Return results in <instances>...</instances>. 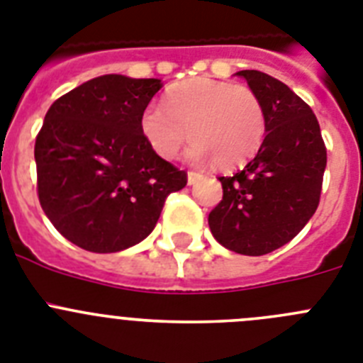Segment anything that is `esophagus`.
I'll use <instances>...</instances> for the list:
<instances>
[{
  "label": "esophagus",
  "mask_w": 363,
  "mask_h": 363,
  "mask_svg": "<svg viewBox=\"0 0 363 363\" xmlns=\"http://www.w3.org/2000/svg\"><path fill=\"white\" fill-rule=\"evenodd\" d=\"M200 178H201V174H198V172H187V184L189 185H194Z\"/></svg>",
  "instance_id": "esophagus-1"
}]
</instances>
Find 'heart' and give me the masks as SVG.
<instances>
[{
    "label": "heart",
    "mask_w": 363,
    "mask_h": 363,
    "mask_svg": "<svg viewBox=\"0 0 363 363\" xmlns=\"http://www.w3.org/2000/svg\"><path fill=\"white\" fill-rule=\"evenodd\" d=\"M140 129L163 160L176 158L191 136V162L214 160L220 167H234L247 162L264 142L265 114L249 86L196 78L172 89L165 105H147Z\"/></svg>",
    "instance_id": "obj_1"
}]
</instances>
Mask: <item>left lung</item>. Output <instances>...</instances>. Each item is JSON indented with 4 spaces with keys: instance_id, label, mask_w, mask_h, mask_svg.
<instances>
[{
    "instance_id": "left-lung-1",
    "label": "left lung",
    "mask_w": 363,
    "mask_h": 363,
    "mask_svg": "<svg viewBox=\"0 0 363 363\" xmlns=\"http://www.w3.org/2000/svg\"><path fill=\"white\" fill-rule=\"evenodd\" d=\"M265 114L258 154L233 176H221L223 198L211 211L218 243L245 256L277 251L306 227L322 192L327 150L309 105L280 79L240 70Z\"/></svg>"
}]
</instances>
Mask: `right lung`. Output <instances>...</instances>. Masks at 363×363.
Segmentation results:
<instances>
[{"instance_id":"obj_1","label":"right lung","mask_w":363,"mask_h":363,"mask_svg":"<svg viewBox=\"0 0 363 363\" xmlns=\"http://www.w3.org/2000/svg\"><path fill=\"white\" fill-rule=\"evenodd\" d=\"M162 79L105 74L56 99L36 138L41 209L74 245L118 252L145 240L187 174L140 129Z\"/></svg>"}]
</instances>
